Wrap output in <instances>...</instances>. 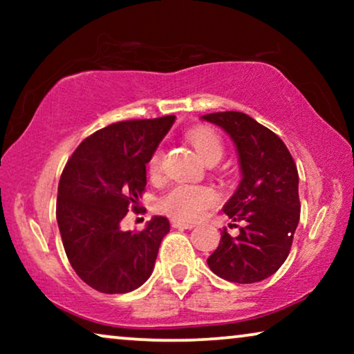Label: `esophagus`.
Here are the masks:
<instances>
[{"mask_svg": "<svg viewBox=\"0 0 354 354\" xmlns=\"http://www.w3.org/2000/svg\"><path fill=\"white\" fill-rule=\"evenodd\" d=\"M171 225L174 227V229H187V230H190V229H193V227H195V224H188V222H182V221H177V219H172L171 221Z\"/></svg>", "mask_w": 354, "mask_h": 354, "instance_id": "esophagus-1", "label": "esophagus"}]
</instances>
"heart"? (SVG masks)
<instances>
[{
  "label": "heart",
  "mask_w": 354,
  "mask_h": 354,
  "mask_svg": "<svg viewBox=\"0 0 354 354\" xmlns=\"http://www.w3.org/2000/svg\"><path fill=\"white\" fill-rule=\"evenodd\" d=\"M188 140L195 147L198 154L206 162H217L224 153V143L219 135L209 127H195L188 132ZM164 149L158 147L148 161V174L153 180L162 174ZM217 195L209 187L177 183L162 193L158 201L159 211L177 221H196L207 207L216 205Z\"/></svg>",
  "instance_id": "1"
}]
</instances>
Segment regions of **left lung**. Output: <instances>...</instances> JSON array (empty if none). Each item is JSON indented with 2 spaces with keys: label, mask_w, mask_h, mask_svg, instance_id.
Segmentation results:
<instances>
[{
  "label": "left lung",
  "mask_w": 354,
  "mask_h": 354,
  "mask_svg": "<svg viewBox=\"0 0 354 354\" xmlns=\"http://www.w3.org/2000/svg\"><path fill=\"white\" fill-rule=\"evenodd\" d=\"M234 140L241 182L224 212L240 234L221 230V241L207 266L221 279L254 283L270 277L292 250L299 221L298 169L288 148L264 125L239 111L203 115Z\"/></svg>",
  "instance_id": "1"
}]
</instances>
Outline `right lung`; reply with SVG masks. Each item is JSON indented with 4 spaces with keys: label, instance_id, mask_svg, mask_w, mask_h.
<instances>
[{
    "label": "right lung",
    "instance_id": "obj_1",
    "mask_svg": "<svg viewBox=\"0 0 354 354\" xmlns=\"http://www.w3.org/2000/svg\"><path fill=\"white\" fill-rule=\"evenodd\" d=\"M174 115L111 124L86 137L66 162L57 185L56 219L67 259L101 293H129L153 272L169 221L154 216L145 230L120 221L147 185V164L172 127Z\"/></svg>",
    "mask_w": 354,
    "mask_h": 354
}]
</instances>
